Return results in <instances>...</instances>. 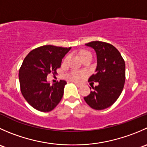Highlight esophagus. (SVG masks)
<instances>
[{"label": "esophagus", "mask_w": 147, "mask_h": 147, "mask_svg": "<svg viewBox=\"0 0 147 147\" xmlns=\"http://www.w3.org/2000/svg\"><path fill=\"white\" fill-rule=\"evenodd\" d=\"M74 83H75V84H76L78 87H81V84L80 83H78V82H74Z\"/></svg>", "instance_id": "1"}]
</instances>
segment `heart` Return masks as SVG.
<instances>
[{
    "label": "heart",
    "instance_id": "obj_1",
    "mask_svg": "<svg viewBox=\"0 0 147 147\" xmlns=\"http://www.w3.org/2000/svg\"><path fill=\"white\" fill-rule=\"evenodd\" d=\"M87 55H91V54H90V53H88V52H82V53H81V57H82V58ZM69 56H67V57L65 58L64 61H63V63H64V64H66V63H67V62L69 61ZM82 75H81V74L80 73H78V72H75V73L72 74V79L75 80L79 81L82 79Z\"/></svg>",
    "mask_w": 147,
    "mask_h": 147
}]
</instances>
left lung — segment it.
<instances>
[{"label":"left lung","mask_w":147,"mask_h":147,"mask_svg":"<svg viewBox=\"0 0 147 147\" xmlns=\"http://www.w3.org/2000/svg\"><path fill=\"white\" fill-rule=\"evenodd\" d=\"M85 45L95 50L97 59L96 72L88 81L99 84L92 86L93 90L84 100L92 109L101 110L113 105L121 94L125 82V63L117 49L111 44L92 41Z\"/></svg>","instance_id":"left-lung-1"}]
</instances>
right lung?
<instances>
[{
    "mask_svg": "<svg viewBox=\"0 0 147 147\" xmlns=\"http://www.w3.org/2000/svg\"><path fill=\"white\" fill-rule=\"evenodd\" d=\"M71 47L43 45L30 52L19 69L20 90L25 100L40 112L53 110L63 98L66 81L51 84L47 81L50 74L57 73L62 59Z\"/></svg>",
    "mask_w": 147,
    "mask_h": 147,
    "instance_id": "1",
    "label": "right lung"
}]
</instances>
